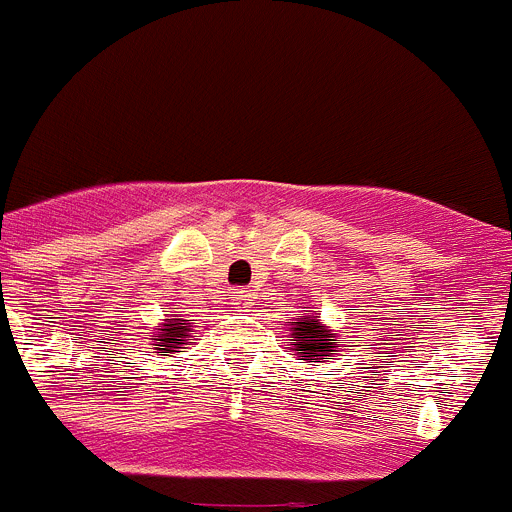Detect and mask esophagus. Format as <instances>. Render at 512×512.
<instances>
[{
	"mask_svg": "<svg viewBox=\"0 0 512 512\" xmlns=\"http://www.w3.org/2000/svg\"><path fill=\"white\" fill-rule=\"evenodd\" d=\"M248 289H235L233 292V305H248Z\"/></svg>",
	"mask_w": 512,
	"mask_h": 512,
	"instance_id": "34e87169",
	"label": "esophagus"
}]
</instances>
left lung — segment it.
<instances>
[{
    "instance_id": "obj_1",
    "label": "left lung",
    "mask_w": 512,
    "mask_h": 512,
    "mask_svg": "<svg viewBox=\"0 0 512 512\" xmlns=\"http://www.w3.org/2000/svg\"><path fill=\"white\" fill-rule=\"evenodd\" d=\"M289 348L295 351V356H300L302 364L318 366L320 359H328L333 356V351H338V333L328 328L325 323H320V312L305 310L302 315H297V320L289 328Z\"/></svg>"
}]
</instances>
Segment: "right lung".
<instances>
[{
	"label": "right lung",
	"mask_w": 512,
	"mask_h": 512,
	"mask_svg": "<svg viewBox=\"0 0 512 512\" xmlns=\"http://www.w3.org/2000/svg\"><path fill=\"white\" fill-rule=\"evenodd\" d=\"M192 323L182 318V315H169L164 318V323H158L153 328V336H151V346H153V354L158 356H171V354H179L184 346L194 341L192 336Z\"/></svg>",
	"instance_id": "obj_1"
}]
</instances>
